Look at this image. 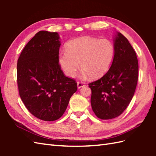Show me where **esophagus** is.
Instances as JSON below:
<instances>
[{
  "label": "esophagus",
  "mask_w": 156,
  "mask_h": 156,
  "mask_svg": "<svg viewBox=\"0 0 156 156\" xmlns=\"http://www.w3.org/2000/svg\"><path fill=\"white\" fill-rule=\"evenodd\" d=\"M84 86H85L84 82H77V87H78V89H80L82 87H83Z\"/></svg>",
  "instance_id": "obj_1"
}]
</instances>
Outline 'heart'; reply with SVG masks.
Instances as JSON below:
<instances>
[{"label": "heart", "mask_w": 156, "mask_h": 156, "mask_svg": "<svg viewBox=\"0 0 156 156\" xmlns=\"http://www.w3.org/2000/svg\"><path fill=\"white\" fill-rule=\"evenodd\" d=\"M66 52L59 55V63L65 74L74 76L79 63L84 76L97 79L106 74L113 60L115 47L108 39L88 37H78L68 41Z\"/></svg>", "instance_id": "b5f03b06"}]
</instances>
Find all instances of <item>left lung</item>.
<instances>
[{"label":"left lung","mask_w":156,"mask_h":156,"mask_svg":"<svg viewBox=\"0 0 156 156\" xmlns=\"http://www.w3.org/2000/svg\"><path fill=\"white\" fill-rule=\"evenodd\" d=\"M115 56L111 68L98 80L91 82V106L99 119H111L122 114L133 98L138 80V60L127 39L117 32Z\"/></svg>","instance_id":"1"}]
</instances>
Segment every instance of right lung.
Listing matches in <instances>:
<instances>
[{"label":"right lung","instance_id":"add662e5","mask_svg":"<svg viewBox=\"0 0 156 156\" xmlns=\"http://www.w3.org/2000/svg\"><path fill=\"white\" fill-rule=\"evenodd\" d=\"M59 36L40 31L23 49L17 61L19 95L31 113L41 120L60 118L77 83L66 77L59 64Z\"/></svg>","mask_w":156,"mask_h":156}]
</instances>
